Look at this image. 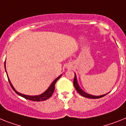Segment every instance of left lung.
<instances>
[{
  "instance_id": "8db88e82",
  "label": "left lung",
  "mask_w": 126,
  "mask_h": 126,
  "mask_svg": "<svg viewBox=\"0 0 126 126\" xmlns=\"http://www.w3.org/2000/svg\"><path fill=\"white\" fill-rule=\"evenodd\" d=\"M74 86L75 88H76V90H77V92H78L81 96L86 97V98H89V99H99V98H101V97H104V96H105L106 94H108H108H104V95H101L99 96L93 95H90V94H87V93L85 92L84 91H83V90L81 89V87L79 86V84H78V79H77V77H76V74H75L74 79Z\"/></svg>"
}]
</instances>
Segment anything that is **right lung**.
I'll return each mask as SVG.
<instances>
[{
	"label": "right lung",
	"instance_id": "1",
	"mask_svg": "<svg viewBox=\"0 0 126 126\" xmlns=\"http://www.w3.org/2000/svg\"><path fill=\"white\" fill-rule=\"evenodd\" d=\"M4 66H5V70H6V61H5V63H4ZM6 74H7V71H6ZM61 76H62V74L60 75L59 77H58V78H56V79H55L53 81V82L50 84V85L49 86V87L47 88L46 90L43 93H42V94H40V95H24V94H20V93L18 92L15 89V88L13 87V84H11V81H10V80H9V78H8V76H7V78H8V81H9V84H10V85H11V88H13V90L15 92L16 94L18 95L21 96V97H24V98H25V99H28V100H31V101H45V100H47V99H49L50 97L52 96V94H53L54 91V89H55V84H56V83L57 82V81H58V79H60V78L61 77Z\"/></svg>",
	"mask_w": 126,
	"mask_h": 126
}]
</instances>
